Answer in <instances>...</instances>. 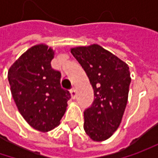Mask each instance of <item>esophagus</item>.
<instances>
[{
    "label": "esophagus",
    "mask_w": 158,
    "mask_h": 158,
    "mask_svg": "<svg viewBox=\"0 0 158 158\" xmlns=\"http://www.w3.org/2000/svg\"><path fill=\"white\" fill-rule=\"evenodd\" d=\"M70 94H71V98L74 99V98H76V89H71V91H70Z\"/></svg>",
    "instance_id": "1"
}]
</instances>
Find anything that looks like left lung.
<instances>
[{
  "label": "left lung",
  "mask_w": 158,
  "mask_h": 158,
  "mask_svg": "<svg viewBox=\"0 0 158 158\" xmlns=\"http://www.w3.org/2000/svg\"><path fill=\"white\" fill-rule=\"evenodd\" d=\"M71 53L81 64L94 90V101L84 112L83 128L95 142L118 129L127 103L130 72L127 64L98 45L79 46Z\"/></svg>",
  "instance_id": "1"
}]
</instances>
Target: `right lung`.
Instances as JSON below:
<instances>
[{
  "instance_id": "1",
  "label": "right lung",
  "mask_w": 158,
  "mask_h": 158,
  "mask_svg": "<svg viewBox=\"0 0 158 158\" xmlns=\"http://www.w3.org/2000/svg\"><path fill=\"white\" fill-rule=\"evenodd\" d=\"M54 52L40 44L28 49L8 73L11 94L23 118L33 128L48 132L56 127L66 112L70 93L60 86V71L51 61Z\"/></svg>"
}]
</instances>
